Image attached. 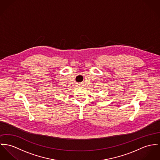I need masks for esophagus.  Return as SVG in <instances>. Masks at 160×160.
I'll list each match as a JSON object with an SVG mask.
<instances>
[{
    "mask_svg": "<svg viewBox=\"0 0 160 160\" xmlns=\"http://www.w3.org/2000/svg\"><path fill=\"white\" fill-rule=\"evenodd\" d=\"M79 87H80V88H82V87H81V86H82V85H79Z\"/></svg>",
    "mask_w": 160,
    "mask_h": 160,
    "instance_id": "esophagus-1",
    "label": "esophagus"
}]
</instances>
